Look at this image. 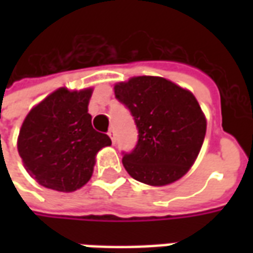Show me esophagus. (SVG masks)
Returning a JSON list of instances; mask_svg holds the SVG:
<instances>
[{
    "label": "esophagus",
    "mask_w": 253,
    "mask_h": 253,
    "mask_svg": "<svg viewBox=\"0 0 253 253\" xmlns=\"http://www.w3.org/2000/svg\"><path fill=\"white\" fill-rule=\"evenodd\" d=\"M108 135H110V138H111V141H112V143H114V145H115V142H116L115 131H114V130H112V128H111V130H108Z\"/></svg>",
    "instance_id": "1"
}]
</instances>
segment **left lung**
<instances>
[{"label":"left lung","mask_w":253,"mask_h":253,"mask_svg":"<svg viewBox=\"0 0 253 253\" xmlns=\"http://www.w3.org/2000/svg\"><path fill=\"white\" fill-rule=\"evenodd\" d=\"M138 128V142L123 153V167L135 180L167 186L186 175L201 152L206 118L190 90L163 77L141 76L115 85Z\"/></svg>","instance_id":"1"}]
</instances>
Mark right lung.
Instances as JSON below:
<instances>
[{"mask_svg":"<svg viewBox=\"0 0 253 253\" xmlns=\"http://www.w3.org/2000/svg\"><path fill=\"white\" fill-rule=\"evenodd\" d=\"M92 89L59 88L34 107L20 128L17 149L27 172L41 186L72 192L93 173L94 157L110 146L107 134L92 127Z\"/></svg>","mask_w":253,"mask_h":253,"instance_id":"1","label":"right lung"}]
</instances>
